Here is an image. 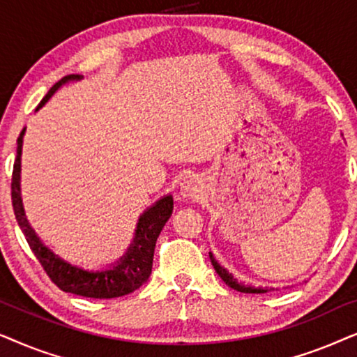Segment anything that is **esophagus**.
I'll use <instances>...</instances> for the list:
<instances>
[{
    "instance_id": "1",
    "label": "esophagus",
    "mask_w": 357,
    "mask_h": 357,
    "mask_svg": "<svg viewBox=\"0 0 357 357\" xmlns=\"http://www.w3.org/2000/svg\"><path fill=\"white\" fill-rule=\"evenodd\" d=\"M180 193L187 198H198L199 193H202V183L195 177L183 178L182 185H180Z\"/></svg>"
}]
</instances>
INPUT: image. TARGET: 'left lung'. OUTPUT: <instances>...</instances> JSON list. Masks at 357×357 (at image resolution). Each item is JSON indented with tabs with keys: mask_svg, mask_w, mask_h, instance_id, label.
<instances>
[{
	"mask_svg": "<svg viewBox=\"0 0 357 357\" xmlns=\"http://www.w3.org/2000/svg\"><path fill=\"white\" fill-rule=\"evenodd\" d=\"M209 260H211V263H213V266H214V270H216V273L219 276H221V280L226 282L227 286H231L232 289H236V291H241V292H248V294H265V292L268 291V289H263V287H252V286H245V284H242V282H238V281H236L234 280V276L232 275H229V273L224 270V268L219 265V263L214 260V257L211 255V253H209Z\"/></svg>",
	"mask_w": 357,
	"mask_h": 357,
	"instance_id": "8db88e82",
	"label": "left lung"
}]
</instances>
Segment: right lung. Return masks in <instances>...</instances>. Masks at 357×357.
I'll return each mask as SVG.
<instances>
[{
    "instance_id": "right-lung-1",
    "label": "right lung",
    "mask_w": 357,
    "mask_h": 357,
    "mask_svg": "<svg viewBox=\"0 0 357 357\" xmlns=\"http://www.w3.org/2000/svg\"><path fill=\"white\" fill-rule=\"evenodd\" d=\"M81 76H65L61 81H58L55 86L48 91V94L43 97L37 109L45 104L50 99L58 87L65 84L70 79H79ZM22 136L24 130L21 131L17 138V154L14 160L13 167V178H11V199L13 209L16 214L19 227L22 229L26 241L37 257L43 271L50 278L52 282L60 287L61 291L71 292V294L92 297V299H112V297H121L130 294L148 281V278L153 271V260H154V248L155 241H158L160 231H162L164 224L172 214L174 202L172 197H165L159 199L153 208H149L143 216L139 218L138 229H136V237L133 245L126 255L121 258L120 263L112 270L89 273L81 270V268L71 266L70 263L63 261L61 258L53 255V252L43 245L38 241L36 232L32 231L31 226L27 224V219L24 216L21 192H19V174H21V153H22Z\"/></svg>"
}]
</instances>
